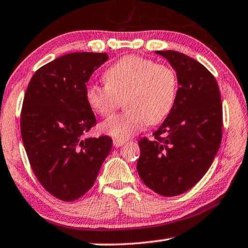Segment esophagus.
<instances>
[{
	"instance_id": "34e87169",
	"label": "esophagus",
	"mask_w": 248,
	"mask_h": 248,
	"mask_svg": "<svg viewBox=\"0 0 248 248\" xmlns=\"http://www.w3.org/2000/svg\"><path fill=\"white\" fill-rule=\"evenodd\" d=\"M125 141L124 140H121V139H113V147L116 148H119L121 145L124 144Z\"/></svg>"
}]
</instances>
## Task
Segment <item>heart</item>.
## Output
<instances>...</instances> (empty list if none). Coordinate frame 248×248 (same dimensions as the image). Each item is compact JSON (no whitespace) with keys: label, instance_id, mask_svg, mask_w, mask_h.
Segmentation results:
<instances>
[{"label":"heart","instance_id":"1","mask_svg":"<svg viewBox=\"0 0 248 248\" xmlns=\"http://www.w3.org/2000/svg\"><path fill=\"white\" fill-rule=\"evenodd\" d=\"M106 85H89L86 100L101 117L120 107L127 111L106 120L101 130L117 139H129L149 124L164 120L173 107L178 78L174 69L148 58L130 55L120 58L104 73Z\"/></svg>","mask_w":248,"mask_h":248}]
</instances>
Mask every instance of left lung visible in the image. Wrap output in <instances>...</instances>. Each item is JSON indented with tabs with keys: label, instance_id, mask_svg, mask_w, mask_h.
Here are the masks:
<instances>
[{
	"label": "left lung",
	"instance_id": "obj_1",
	"mask_svg": "<svg viewBox=\"0 0 248 248\" xmlns=\"http://www.w3.org/2000/svg\"><path fill=\"white\" fill-rule=\"evenodd\" d=\"M155 53L175 69L179 88L155 138L139 141L137 170L155 193L175 196L193 187L213 162L222 140V100L216 79L201 62L175 50Z\"/></svg>",
	"mask_w": 248,
	"mask_h": 248
}]
</instances>
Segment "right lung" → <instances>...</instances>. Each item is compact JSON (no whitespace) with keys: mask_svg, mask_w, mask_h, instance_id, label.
<instances>
[{"mask_svg":"<svg viewBox=\"0 0 248 248\" xmlns=\"http://www.w3.org/2000/svg\"><path fill=\"white\" fill-rule=\"evenodd\" d=\"M107 60L105 53L66 54L38 68L27 86L23 143L39 183L62 201H75L93 186L111 150L108 136L84 139L97 124L86 84Z\"/></svg>","mask_w":248,"mask_h":248,"instance_id":"1","label":"right lung"}]
</instances>
